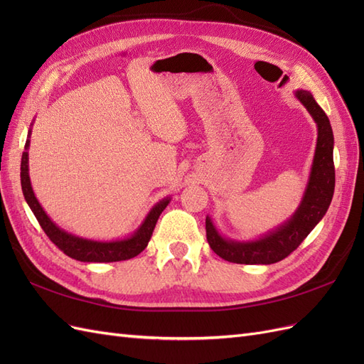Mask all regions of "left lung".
<instances>
[{"label":"left lung","mask_w":364,"mask_h":364,"mask_svg":"<svg viewBox=\"0 0 364 364\" xmlns=\"http://www.w3.org/2000/svg\"><path fill=\"white\" fill-rule=\"evenodd\" d=\"M296 97L310 112L317 124V144L310 179L296 213L278 229L253 241L226 240L217 232L213 220L206 217V240L220 258L237 264H273L287 258L297 249L314 226L326 214L333 200L336 170L333 159L334 135L323 109L311 92L299 90Z\"/></svg>","instance_id":"8db88e82"}]
</instances>
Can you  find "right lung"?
<instances>
[{
	"label": "right lung",
	"instance_id": "add662e5",
	"mask_svg": "<svg viewBox=\"0 0 364 364\" xmlns=\"http://www.w3.org/2000/svg\"><path fill=\"white\" fill-rule=\"evenodd\" d=\"M28 146L30 139L26 141V151L23 153V159H21V186H23L26 202L28 203L33 214H35L43 232L47 234V237L65 255L83 262H114L134 258L147 247L161 213L170 203L168 197L167 199H162L150 209L144 222L136 229V232L129 238L117 241H94L71 235L51 222V218L43 211L35 193H33L28 176Z\"/></svg>",
	"mask_w": 364,
	"mask_h": 364
}]
</instances>
